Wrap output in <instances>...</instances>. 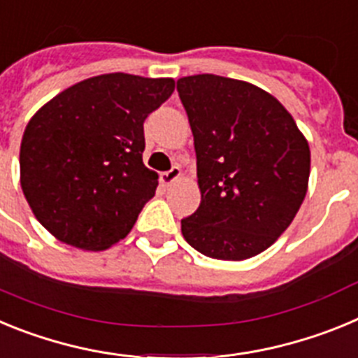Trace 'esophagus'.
Here are the masks:
<instances>
[{
	"label": "esophagus",
	"instance_id": "1",
	"mask_svg": "<svg viewBox=\"0 0 358 358\" xmlns=\"http://www.w3.org/2000/svg\"><path fill=\"white\" fill-rule=\"evenodd\" d=\"M181 176H182L181 169H179V166H172L169 172L161 173V181H163V185H172V182H176Z\"/></svg>",
	"mask_w": 358,
	"mask_h": 358
}]
</instances>
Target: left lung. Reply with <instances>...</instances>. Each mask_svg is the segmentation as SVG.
I'll return each mask as SVG.
<instances>
[{
  "mask_svg": "<svg viewBox=\"0 0 358 358\" xmlns=\"http://www.w3.org/2000/svg\"><path fill=\"white\" fill-rule=\"evenodd\" d=\"M194 132L201 206L186 242L215 260L260 255L305 201L310 147L292 115L262 87L218 75L177 80Z\"/></svg>",
  "mask_w": 358,
  "mask_h": 358,
  "instance_id": "obj_1",
  "label": "left lung"
}]
</instances>
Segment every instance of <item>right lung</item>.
<instances>
[{
    "mask_svg": "<svg viewBox=\"0 0 358 358\" xmlns=\"http://www.w3.org/2000/svg\"><path fill=\"white\" fill-rule=\"evenodd\" d=\"M173 90V78L107 73L31 116L19 179L31 213L57 240L103 251L129 235L159 185L143 164V122Z\"/></svg>",
    "mask_w": 358,
    "mask_h": 358,
    "instance_id": "add662e5",
    "label": "right lung"
}]
</instances>
